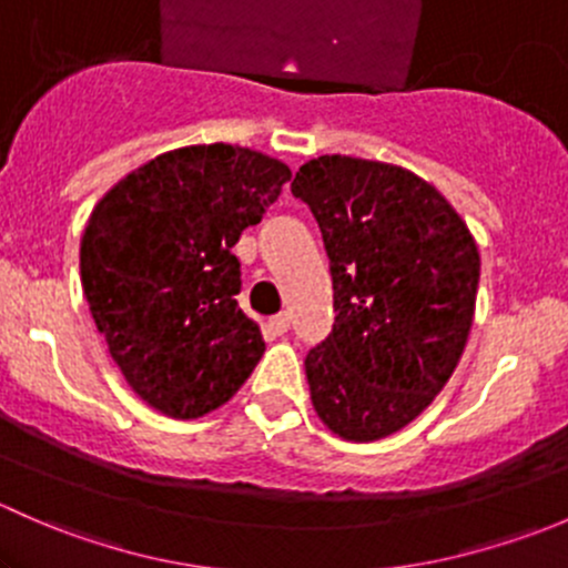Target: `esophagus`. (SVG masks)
I'll return each mask as SVG.
<instances>
[{
    "instance_id": "obj_1",
    "label": "esophagus",
    "mask_w": 568,
    "mask_h": 568,
    "mask_svg": "<svg viewBox=\"0 0 568 568\" xmlns=\"http://www.w3.org/2000/svg\"><path fill=\"white\" fill-rule=\"evenodd\" d=\"M268 326L274 329V335H285L291 329V316L288 313H277V316L268 318Z\"/></svg>"
}]
</instances>
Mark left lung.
<instances>
[{
    "mask_svg": "<svg viewBox=\"0 0 568 568\" xmlns=\"http://www.w3.org/2000/svg\"><path fill=\"white\" fill-rule=\"evenodd\" d=\"M324 239L335 324L307 352L318 417L374 443L415 420L459 363L480 257L462 216L423 178L352 156L302 164L291 183Z\"/></svg>",
    "mask_w": 568,
    "mask_h": 568,
    "instance_id": "1",
    "label": "left lung"
}]
</instances>
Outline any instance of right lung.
<instances>
[{"label": "right lung", "mask_w": 568, "mask_h": 568, "mask_svg": "<svg viewBox=\"0 0 568 568\" xmlns=\"http://www.w3.org/2000/svg\"><path fill=\"white\" fill-rule=\"evenodd\" d=\"M291 170L250 148L162 153L109 189L82 236L79 268L95 326L131 390L178 420L216 409L263 357L244 316V227L257 225Z\"/></svg>", "instance_id": "1"}]
</instances>
